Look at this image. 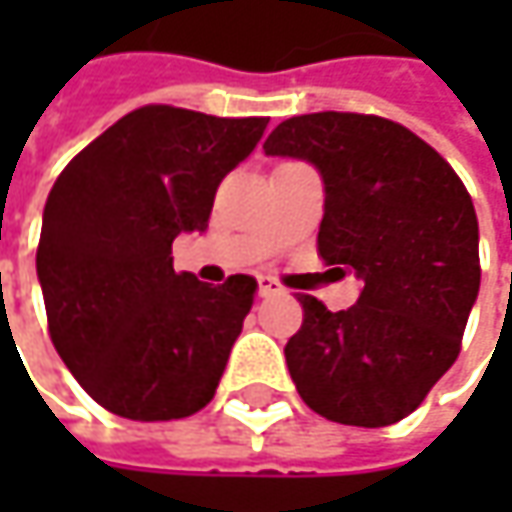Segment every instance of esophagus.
I'll return each instance as SVG.
<instances>
[{
  "label": "esophagus",
  "mask_w": 512,
  "mask_h": 512,
  "mask_svg": "<svg viewBox=\"0 0 512 512\" xmlns=\"http://www.w3.org/2000/svg\"><path fill=\"white\" fill-rule=\"evenodd\" d=\"M285 287L279 285L276 279H270V276H259V296H276V293H282Z\"/></svg>",
  "instance_id": "obj_1"
}]
</instances>
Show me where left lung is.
<instances>
[{
  "label": "left lung",
  "mask_w": 512,
  "mask_h": 512,
  "mask_svg": "<svg viewBox=\"0 0 512 512\" xmlns=\"http://www.w3.org/2000/svg\"><path fill=\"white\" fill-rule=\"evenodd\" d=\"M265 153L319 170V253L362 279L356 305L339 313L299 296L305 322L285 344L290 379L330 422H402L456 362L479 296L470 193L427 142L382 116H293Z\"/></svg>",
  "instance_id": "left-lung-1"
}]
</instances>
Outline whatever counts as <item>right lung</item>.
Segmentation results:
<instances>
[{"instance_id": "right-lung-1", "label": "right lung", "mask_w": 512, "mask_h": 512, "mask_svg": "<svg viewBox=\"0 0 512 512\" xmlns=\"http://www.w3.org/2000/svg\"><path fill=\"white\" fill-rule=\"evenodd\" d=\"M265 116L148 105L59 173L36 276L56 353L93 402L136 422L202 410L253 307L256 279L176 273L179 233H202L216 187L259 145Z\"/></svg>"}]
</instances>
